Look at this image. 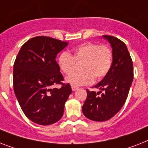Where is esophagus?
<instances>
[{
	"instance_id": "obj_1",
	"label": "esophagus",
	"mask_w": 148,
	"mask_h": 148,
	"mask_svg": "<svg viewBox=\"0 0 148 148\" xmlns=\"http://www.w3.org/2000/svg\"><path fill=\"white\" fill-rule=\"evenodd\" d=\"M72 90H73V91H76L77 89H78V87L77 86H75V85H72Z\"/></svg>"
}]
</instances>
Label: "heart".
Returning <instances> with one entry per match:
<instances>
[{
    "mask_svg": "<svg viewBox=\"0 0 148 148\" xmlns=\"http://www.w3.org/2000/svg\"><path fill=\"white\" fill-rule=\"evenodd\" d=\"M76 62L83 63V72L67 76L66 81L75 86L90 85L95 79L101 80L109 73L113 64V51L106 45L86 42L76 46L73 55L65 51L58 57L60 69L66 75L75 71Z\"/></svg>",
    "mask_w": 148,
    "mask_h": 148,
    "instance_id": "1",
    "label": "heart"
}]
</instances>
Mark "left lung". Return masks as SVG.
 I'll return each instance as SVG.
<instances>
[{
  "label": "left lung",
  "mask_w": 148,
  "mask_h": 148,
  "mask_svg": "<svg viewBox=\"0 0 148 148\" xmlns=\"http://www.w3.org/2000/svg\"><path fill=\"white\" fill-rule=\"evenodd\" d=\"M103 37L113 49V64L102 81L95 86L101 91L95 92L87 89V98L82 106L83 114L97 122L108 120L120 110L133 81L132 60L125 44L111 35Z\"/></svg>",
  "instance_id": "1"
}]
</instances>
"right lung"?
I'll use <instances>...</instances> for the list:
<instances>
[{"label": "right lung", "mask_w": 148, "mask_h": 148, "mask_svg": "<svg viewBox=\"0 0 148 148\" xmlns=\"http://www.w3.org/2000/svg\"><path fill=\"white\" fill-rule=\"evenodd\" d=\"M68 42L37 36L22 46L13 64V90L20 107L29 119L39 125H51L63 116L64 104L72 93L64 84L57 53ZM61 84L60 89H51Z\"/></svg>", "instance_id": "right-lung-1"}]
</instances>
